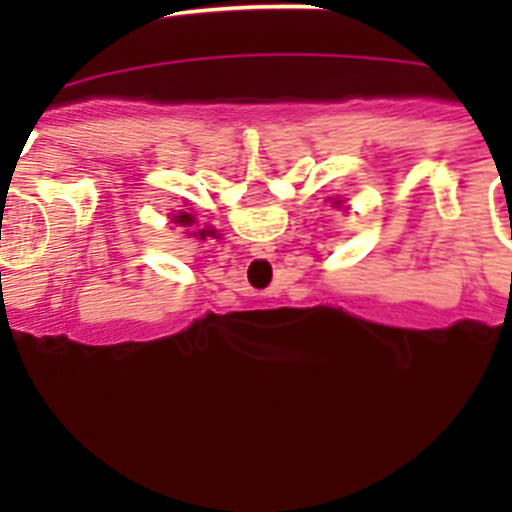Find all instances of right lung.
I'll return each mask as SVG.
<instances>
[{
    "instance_id": "add662e5",
    "label": "right lung",
    "mask_w": 512,
    "mask_h": 512,
    "mask_svg": "<svg viewBox=\"0 0 512 512\" xmlns=\"http://www.w3.org/2000/svg\"><path fill=\"white\" fill-rule=\"evenodd\" d=\"M174 223H179V225H192V223H194V217L189 215V212H179V215L174 217ZM200 235H202V238H205V235H207V230H202Z\"/></svg>"
}]
</instances>
